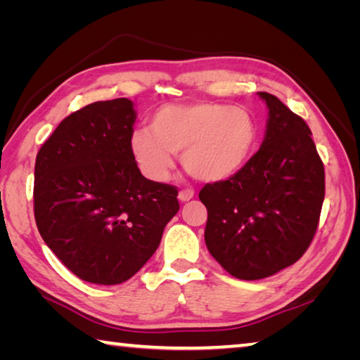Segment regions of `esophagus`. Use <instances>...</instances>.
Returning <instances> with one entry per match:
<instances>
[{"mask_svg":"<svg viewBox=\"0 0 360 360\" xmlns=\"http://www.w3.org/2000/svg\"><path fill=\"white\" fill-rule=\"evenodd\" d=\"M193 195H195L193 188H184V191H181V192H179L178 198L181 200V202H188V200H192V198H193Z\"/></svg>","mask_w":360,"mask_h":360,"instance_id":"obj_1","label":"esophagus"}]
</instances>
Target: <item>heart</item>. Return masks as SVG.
Here are the masks:
<instances>
[{"mask_svg": "<svg viewBox=\"0 0 360 360\" xmlns=\"http://www.w3.org/2000/svg\"><path fill=\"white\" fill-rule=\"evenodd\" d=\"M259 130L245 108L214 101H192L160 106L150 117V130L130 136V150L146 178L168 179L176 152L198 179L217 182L238 173L257 143Z\"/></svg>", "mask_w": 360, "mask_h": 360, "instance_id": "obj_1", "label": "heart"}]
</instances>
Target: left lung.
<instances>
[{"mask_svg":"<svg viewBox=\"0 0 360 360\" xmlns=\"http://www.w3.org/2000/svg\"><path fill=\"white\" fill-rule=\"evenodd\" d=\"M260 149L227 181L206 184L205 243L231 276L254 281L302 257L319 224L326 182L311 130L275 95Z\"/></svg>","mask_w":360,"mask_h":360,"instance_id":"left-lung-1","label":"left lung"}]
</instances>
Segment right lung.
<instances>
[{
  "label": "right lung",
  "mask_w": 360,
  "mask_h": 360,
  "mask_svg": "<svg viewBox=\"0 0 360 360\" xmlns=\"http://www.w3.org/2000/svg\"><path fill=\"white\" fill-rule=\"evenodd\" d=\"M135 120L129 98L92 103L60 122L36 155V225L62 264L87 283L130 279L179 211L178 188L139 172L130 150Z\"/></svg>",
  "instance_id": "right-lung-1"
}]
</instances>
